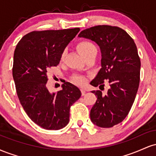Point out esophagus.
Returning <instances> with one entry per match:
<instances>
[{
  "label": "esophagus",
  "mask_w": 156,
  "mask_h": 156,
  "mask_svg": "<svg viewBox=\"0 0 156 156\" xmlns=\"http://www.w3.org/2000/svg\"><path fill=\"white\" fill-rule=\"evenodd\" d=\"M80 91H81V94H82V95H85V94H86V91H85V89H80Z\"/></svg>",
  "instance_id": "34e87169"
}]
</instances>
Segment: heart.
<instances>
[{"instance_id":"b5f03b06","label":"heart","mask_w":156,"mask_h":156,"mask_svg":"<svg viewBox=\"0 0 156 156\" xmlns=\"http://www.w3.org/2000/svg\"><path fill=\"white\" fill-rule=\"evenodd\" d=\"M77 48H78V51L80 52V54L84 57V58L88 56V55L97 52V48L95 46L92 42H88V41H82V42H80L78 44ZM66 51H64L62 52V55H61V60L63 61L64 59ZM73 81L75 83L78 84V85H83V84L85 83L86 78L83 76H76L73 78Z\"/></svg>"}]
</instances>
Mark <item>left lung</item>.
Masks as SVG:
<instances>
[{"label": "left lung", "mask_w": 156, "mask_h": 156, "mask_svg": "<svg viewBox=\"0 0 156 156\" xmlns=\"http://www.w3.org/2000/svg\"><path fill=\"white\" fill-rule=\"evenodd\" d=\"M78 37L94 41L101 48V68L91 85L101 88L107 80L110 86L105 95L100 90L92 92L97 101L91 109V121L101 128H112L127 117L139 89L141 62L136 45L117 26H94Z\"/></svg>", "instance_id": "left-lung-1"}]
</instances>
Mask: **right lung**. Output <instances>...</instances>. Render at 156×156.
<instances>
[{
	"mask_svg": "<svg viewBox=\"0 0 156 156\" xmlns=\"http://www.w3.org/2000/svg\"><path fill=\"white\" fill-rule=\"evenodd\" d=\"M79 28L32 31L16 46L12 75L23 109L34 122L46 130H59L69 123V110L81 92L65 82L62 90L50 92L47 73L59 64L61 55Z\"/></svg>",
	"mask_w": 156,
	"mask_h": 156,
	"instance_id": "add662e5",
	"label": "right lung"
}]
</instances>
